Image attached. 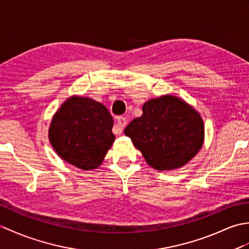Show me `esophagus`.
I'll use <instances>...</instances> for the list:
<instances>
[{
	"mask_svg": "<svg viewBox=\"0 0 249 249\" xmlns=\"http://www.w3.org/2000/svg\"><path fill=\"white\" fill-rule=\"evenodd\" d=\"M127 124V119L125 117H118L117 118V124L113 127V134L114 135H121V132H122L123 128L126 126Z\"/></svg>",
	"mask_w": 249,
	"mask_h": 249,
	"instance_id": "obj_1",
	"label": "esophagus"
}]
</instances>
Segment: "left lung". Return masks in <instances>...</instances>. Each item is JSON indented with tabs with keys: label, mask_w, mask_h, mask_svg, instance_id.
Returning a JSON list of instances; mask_svg holds the SVG:
<instances>
[{
	"label": "left lung",
	"mask_w": 249,
	"mask_h": 249,
	"mask_svg": "<svg viewBox=\"0 0 249 249\" xmlns=\"http://www.w3.org/2000/svg\"><path fill=\"white\" fill-rule=\"evenodd\" d=\"M142 111L124 134L153 169H179L199 152L205 140L204 121L182 98L171 94L152 98Z\"/></svg>",
	"instance_id": "8db88e82"
}]
</instances>
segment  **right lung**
<instances>
[{
	"label": "right lung",
	"mask_w": 249,
	"mask_h": 249,
	"mask_svg": "<svg viewBox=\"0 0 249 249\" xmlns=\"http://www.w3.org/2000/svg\"><path fill=\"white\" fill-rule=\"evenodd\" d=\"M113 119L90 97L73 95L54 114L49 140L59 157L80 170L97 169L114 142Z\"/></svg>",
	"instance_id": "right-lung-1"
}]
</instances>
